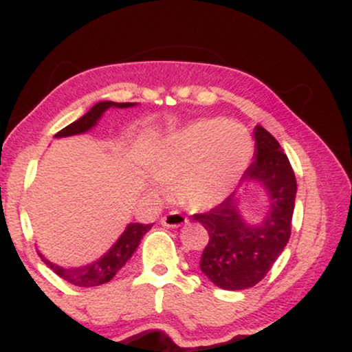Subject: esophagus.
Returning a JSON list of instances; mask_svg holds the SVG:
<instances>
[{
  "instance_id": "obj_1",
  "label": "esophagus",
  "mask_w": 352,
  "mask_h": 352,
  "mask_svg": "<svg viewBox=\"0 0 352 352\" xmlns=\"http://www.w3.org/2000/svg\"><path fill=\"white\" fill-rule=\"evenodd\" d=\"M160 223L167 228H177L182 227V225L187 223V218L182 215L180 212H168L167 215H164L160 218Z\"/></svg>"
}]
</instances>
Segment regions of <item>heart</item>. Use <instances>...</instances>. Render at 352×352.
<instances>
[{
    "instance_id": "b5f03b06",
    "label": "heart",
    "mask_w": 352,
    "mask_h": 352,
    "mask_svg": "<svg viewBox=\"0 0 352 352\" xmlns=\"http://www.w3.org/2000/svg\"><path fill=\"white\" fill-rule=\"evenodd\" d=\"M253 140L245 127L205 119L172 135L160 148L153 175L175 187L182 205L195 212L217 207L252 162Z\"/></svg>"
}]
</instances>
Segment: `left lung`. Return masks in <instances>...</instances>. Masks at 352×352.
Wrapping results in <instances>:
<instances>
[{"label":"left lung","mask_w":352,"mask_h":352,"mask_svg":"<svg viewBox=\"0 0 352 352\" xmlns=\"http://www.w3.org/2000/svg\"><path fill=\"white\" fill-rule=\"evenodd\" d=\"M256 152L243 182H258L268 193L270 205L260 223H246L240 212V193L193 220L208 232L200 270L218 288H252L266 276L280 256L289 235L296 197V177L278 140L261 125L254 129Z\"/></svg>","instance_id":"1"}]
</instances>
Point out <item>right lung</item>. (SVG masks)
<instances>
[{"label": "right lung", "mask_w": 352, "mask_h": 352, "mask_svg": "<svg viewBox=\"0 0 352 352\" xmlns=\"http://www.w3.org/2000/svg\"><path fill=\"white\" fill-rule=\"evenodd\" d=\"M135 106V102H111V100H104V102L96 104L87 114H84L80 119L76 120L64 127L63 131H59L54 137H69L76 134H84L89 129L94 127L100 119V116L107 111L109 107H132ZM152 228V225H144V223H129L125 232L120 235L119 240L116 241V245L112 246L109 252L104 254L102 258H99L94 263L82 266V268H63V266H58L51 263L50 260L43 256L39 253V256L43 258V261L58 276L66 280L67 283L74 286H80V288H89V286H99L104 285V283L111 281L112 278L116 276V273L119 272L122 266L127 263L129 258L134 254V252L139 246L140 240L148 230Z\"/></svg>", "instance_id": "1"}]
</instances>
